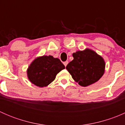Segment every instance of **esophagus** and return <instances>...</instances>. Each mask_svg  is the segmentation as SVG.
<instances>
[{"instance_id": "34e87169", "label": "esophagus", "mask_w": 125, "mask_h": 125, "mask_svg": "<svg viewBox=\"0 0 125 125\" xmlns=\"http://www.w3.org/2000/svg\"><path fill=\"white\" fill-rule=\"evenodd\" d=\"M68 61H66V62H63V64H64V65H65V66H66V65H68Z\"/></svg>"}]
</instances>
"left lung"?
I'll return each instance as SVG.
<instances>
[{"instance_id":"8db88e82","label":"left lung","mask_w":125,"mask_h":125,"mask_svg":"<svg viewBox=\"0 0 125 125\" xmlns=\"http://www.w3.org/2000/svg\"><path fill=\"white\" fill-rule=\"evenodd\" d=\"M74 59L66 68L80 85L87 86L97 82L103 75L105 63L100 55L89 49L73 54Z\"/></svg>"}]
</instances>
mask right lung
Instances as JSON below:
<instances>
[{
  "label": "right lung",
  "mask_w": 125,
  "mask_h": 125,
  "mask_svg": "<svg viewBox=\"0 0 125 125\" xmlns=\"http://www.w3.org/2000/svg\"><path fill=\"white\" fill-rule=\"evenodd\" d=\"M65 68L57 58L43 55L36 58L31 63L27 70L28 77L36 86H46L54 80L57 74Z\"/></svg>",
  "instance_id": "1"
}]
</instances>
